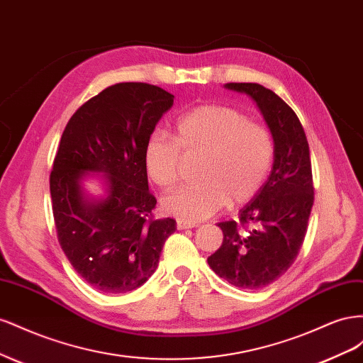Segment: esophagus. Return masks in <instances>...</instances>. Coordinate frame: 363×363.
Listing matches in <instances>:
<instances>
[{
	"mask_svg": "<svg viewBox=\"0 0 363 363\" xmlns=\"http://www.w3.org/2000/svg\"><path fill=\"white\" fill-rule=\"evenodd\" d=\"M195 227H199V224H196V223H191V221H183V219H179V221H177V228H179V230L195 228Z\"/></svg>",
	"mask_w": 363,
	"mask_h": 363,
	"instance_id": "1",
	"label": "esophagus"
}]
</instances>
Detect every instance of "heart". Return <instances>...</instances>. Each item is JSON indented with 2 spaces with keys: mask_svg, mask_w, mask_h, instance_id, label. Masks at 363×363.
<instances>
[{
  "mask_svg": "<svg viewBox=\"0 0 363 363\" xmlns=\"http://www.w3.org/2000/svg\"><path fill=\"white\" fill-rule=\"evenodd\" d=\"M180 155L200 156V182L172 191L162 204L183 221H201L227 201L242 204L257 194L274 159L269 131L236 108L204 104L175 119L172 138L156 130L144 145V167L152 183L169 189L179 179Z\"/></svg>",
  "mask_w": 363,
  "mask_h": 363,
  "instance_id": "obj_1",
  "label": "heart"
}]
</instances>
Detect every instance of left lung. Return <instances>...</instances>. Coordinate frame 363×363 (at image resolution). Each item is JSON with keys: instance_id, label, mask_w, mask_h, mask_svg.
I'll return each instance as SVG.
<instances>
[{"instance_id": "8db88e82", "label": "left lung", "mask_w": 363, "mask_h": 363, "mask_svg": "<svg viewBox=\"0 0 363 363\" xmlns=\"http://www.w3.org/2000/svg\"><path fill=\"white\" fill-rule=\"evenodd\" d=\"M255 100L274 139L267 183L239 221L219 223L224 239L208 265L233 286L257 291L279 280L298 256L313 206L311 151L298 116L279 95L257 83H227Z\"/></svg>"}]
</instances>
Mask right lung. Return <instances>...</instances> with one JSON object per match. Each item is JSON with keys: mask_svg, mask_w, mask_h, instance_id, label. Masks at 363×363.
Here are the masks:
<instances>
[{"mask_svg": "<svg viewBox=\"0 0 363 363\" xmlns=\"http://www.w3.org/2000/svg\"><path fill=\"white\" fill-rule=\"evenodd\" d=\"M174 95L150 83L108 86L68 121L50 174L59 244L77 274L103 294H125L156 271L172 218L156 219L144 145ZM106 175L108 196L87 201L84 172Z\"/></svg>", "mask_w": 363, "mask_h": 363, "instance_id": "add662e5", "label": "right lung"}]
</instances>
